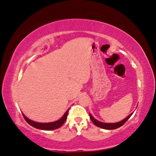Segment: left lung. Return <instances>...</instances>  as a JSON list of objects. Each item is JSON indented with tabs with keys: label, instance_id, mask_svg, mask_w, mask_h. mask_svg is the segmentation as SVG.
Returning <instances> with one entry per match:
<instances>
[{
	"label": "left lung",
	"instance_id": "1",
	"mask_svg": "<svg viewBox=\"0 0 156 156\" xmlns=\"http://www.w3.org/2000/svg\"><path fill=\"white\" fill-rule=\"evenodd\" d=\"M136 107H137V106H136ZM133 113L134 112L130 113L128 116H127L126 118L122 120L121 121H119L117 122H103L99 121V120L95 119V118L93 117V116L91 115V113H90V118L92 121V122L94 123L96 126L100 127V128L104 129H115L118 128V127H121L122 125H124L125 122H126L127 120L131 117V115L133 114Z\"/></svg>",
	"mask_w": 156,
	"mask_h": 156
}]
</instances>
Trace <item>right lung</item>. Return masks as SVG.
Segmentation results:
<instances>
[{
    "label": "right lung",
    "mask_w": 156,
    "mask_h": 156,
    "mask_svg": "<svg viewBox=\"0 0 156 156\" xmlns=\"http://www.w3.org/2000/svg\"><path fill=\"white\" fill-rule=\"evenodd\" d=\"M69 109H67V111L64 113V114L62 115V118H60L59 120H56L54 122H36L34 121V120H30L29 118H28L26 115H25L24 113H22L23 116H24V119L26 120V121L29 123V124L31 125V126L35 127L36 129H42V130H53L58 129L59 127L62 126V125L64 124L65 120H66L67 115H68V112Z\"/></svg>",
    "instance_id": "1"
}]
</instances>
